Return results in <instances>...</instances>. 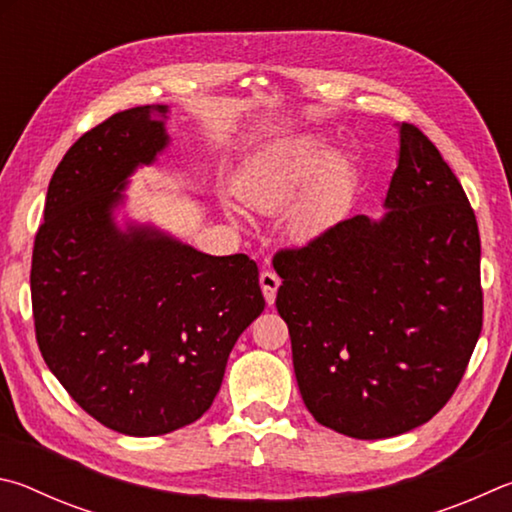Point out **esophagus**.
I'll list each match as a JSON object with an SVG mask.
<instances>
[{
  "label": "esophagus",
  "instance_id": "esophagus-1",
  "mask_svg": "<svg viewBox=\"0 0 512 512\" xmlns=\"http://www.w3.org/2000/svg\"><path fill=\"white\" fill-rule=\"evenodd\" d=\"M258 281H261V290L265 294V301L272 306L274 299H276V290H279V285H281L279 274L272 272V270H265Z\"/></svg>",
  "mask_w": 512,
  "mask_h": 512
}]
</instances>
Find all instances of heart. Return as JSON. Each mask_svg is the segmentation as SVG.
Wrapping results in <instances>:
<instances>
[{
    "label": "heart",
    "mask_w": 512,
    "mask_h": 512,
    "mask_svg": "<svg viewBox=\"0 0 512 512\" xmlns=\"http://www.w3.org/2000/svg\"><path fill=\"white\" fill-rule=\"evenodd\" d=\"M306 193L290 213L299 236H315L344 213L351 170L319 134H292L265 146L238 179L240 200L256 211H279Z\"/></svg>",
    "instance_id": "obj_1"
}]
</instances>
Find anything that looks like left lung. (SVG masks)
<instances>
[{
	"mask_svg": "<svg viewBox=\"0 0 512 512\" xmlns=\"http://www.w3.org/2000/svg\"><path fill=\"white\" fill-rule=\"evenodd\" d=\"M387 215H353L276 251V310L317 423L375 441L441 411L483 326L481 238L463 186L416 125H400Z\"/></svg>",
	"mask_w": 512,
	"mask_h": 512,
	"instance_id": "1",
	"label": "left lung"
}]
</instances>
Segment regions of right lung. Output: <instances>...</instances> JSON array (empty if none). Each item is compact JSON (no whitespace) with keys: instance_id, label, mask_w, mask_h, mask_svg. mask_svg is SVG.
Returning a JSON list of instances; mask_svg holds the SVG:
<instances>
[{"instance_id":"add662e5","label":"right lung","mask_w":512,"mask_h":512,"mask_svg":"<svg viewBox=\"0 0 512 512\" xmlns=\"http://www.w3.org/2000/svg\"><path fill=\"white\" fill-rule=\"evenodd\" d=\"M132 107L85 132L53 173L33 242L35 339L98 423L128 436L191 425L213 405L229 353L265 299L245 254L209 256L152 227L119 231L125 179L168 143Z\"/></svg>"}]
</instances>
